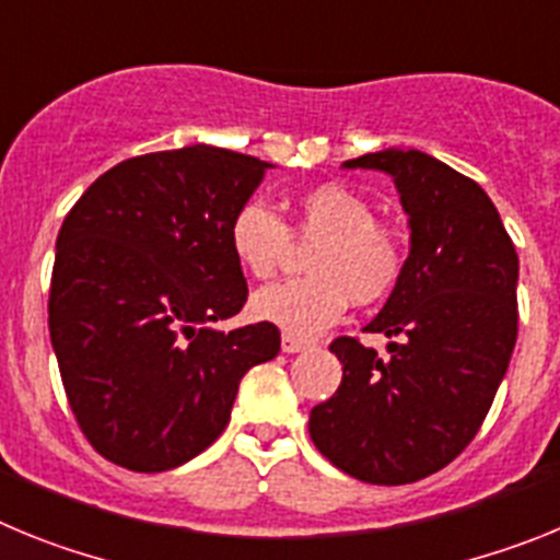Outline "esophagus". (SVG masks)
Returning <instances> with one entry per match:
<instances>
[{
	"label": "esophagus",
	"mask_w": 560,
	"mask_h": 560,
	"mask_svg": "<svg viewBox=\"0 0 560 560\" xmlns=\"http://www.w3.org/2000/svg\"><path fill=\"white\" fill-rule=\"evenodd\" d=\"M280 348H283V353H300V350L308 348V341L294 334H283L280 336Z\"/></svg>",
	"instance_id": "34e87169"
}]
</instances>
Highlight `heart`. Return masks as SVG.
<instances>
[{"label":"heart","mask_w":560,"mask_h":560,"mask_svg":"<svg viewBox=\"0 0 560 560\" xmlns=\"http://www.w3.org/2000/svg\"><path fill=\"white\" fill-rule=\"evenodd\" d=\"M291 237L316 241L305 257L311 275L260 289L252 314L294 336H314L355 305L384 303L407 271V241L393 224L375 219L364 196L341 185H319L294 201L285 224L269 207L246 201L226 226L230 252L255 280L280 271Z\"/></svg>","instance_id":"b5f03b06"}]
</instances>
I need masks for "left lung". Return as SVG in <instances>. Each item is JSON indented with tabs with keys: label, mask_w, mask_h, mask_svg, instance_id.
<instances>
[{
	"label": "left lung",
	"mask_w": 560,
	"mask_h": 560,
	"mask_svg": "<svg viewBox=\"0 0 560 560\" xmlns=\"http://www.w3.org/2000/svg\"><path fill=\"white\" fill-rule=\"evenodd\" d=\"M345 167L393 176L412 249L400 285L364 328L393 339L389 355L355 336L330 341L341 384L311 409L308 432L361 482H418L477 438L508 373L518 255L488 192L429 153L389 148Z\"/></svg>",
	"instance_id": "8db88e82"
}]
</instances>
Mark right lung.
<instances>
[{
  "label": "right lung",
  "instance_id": "right-lung-1",
  "mask_svg": "<svg viewBox=\"0 0 560 560\" xmlns=\"http://www.w3.org/2000/svg\"><path fill=\"white\" fill-rule=\"evenodd\" d=\"M266 162L212 145L114 165L67 212L49 283V339L83 438L108 463L156 474L230 423L246 370L280 353L271 323H212L249 289L226 226Z\"/></svg>",
  "mask_w": 560,
  "mask_h": 560
}]
</instances>
